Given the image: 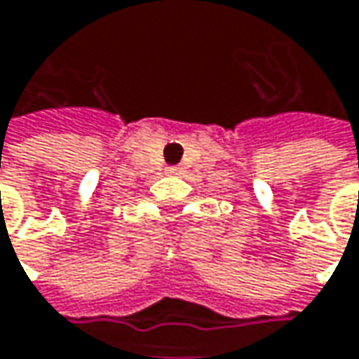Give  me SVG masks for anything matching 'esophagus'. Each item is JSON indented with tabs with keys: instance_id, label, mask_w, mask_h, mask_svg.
<instances>
[{
	"instance_id": "34e87169",
	"label": "esophagus",
	"mask_w": 359,
	"mask_h": 359,
	"mask_svg": "<svg viewBox=\"0 0 359 359\" xmlns=\"http://www.w3.org/2000/svg\"><path fill=\"white\" fill-rule=\"evenodd\" d=\"M168 175H182V168L180 166H170L168 168Z\"/></svg>"
}]
</instances>
